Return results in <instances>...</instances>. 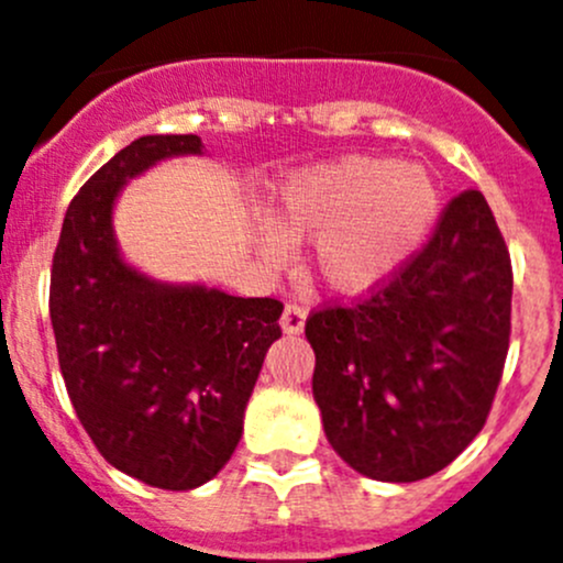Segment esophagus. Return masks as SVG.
<instances>
[{
  "instance_id": "esophagus-1",
  "label": "esophagus",
  "mask_w": 563,
  "mask_h": 563,
  "mask_svg": "<svg viewBox=\"0 0 563 563\" xmlns=\"http://www.w3.org/2000/svg\"><path fill=\"white\" fill-rule=\"evenodd\" d=\"M306 317H308L306 308L297 306V302H288V306L283 308V317H280L283 333H288V335L302 333V328H306Z\"/></svg>"
}]
</instances>
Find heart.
<instances>
[{"mask_svg": "<svg viewBox=\"0 0 563 563\" xmlns=\"http://www.w3.org/2000/svg\"><path fill=\"white\" fill-rule=\"evenodd\" d=\"M441 194L419 163L341 157L294 172L257 224V250L283 261L289 239L313 241V266L339 294H366L411 261L439 217Z\"/></svg>", "mask_w": 563, "mask_h": 563, "instance_id": "obj_1", "label": "heart"}]
</instances>
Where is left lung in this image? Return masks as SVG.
<instances>
[{
    "instance_id": "1",
    "label": "left lung",
    "mask_w": 563,
    "mask_h": 563,
    "mask_svg": "<svg viewBox=\"0 0 563 563\" xmlns=\"http://www.w3.org/2000/svg\"><path fill=\"white\" fill-rule=\"evenodd\" d=\"M511 291L492 208L464 191L391 283L311 313L313 400L341 461L372 481L413 483L459 459L500 386Z\"/></svg>"
}]
</instances>
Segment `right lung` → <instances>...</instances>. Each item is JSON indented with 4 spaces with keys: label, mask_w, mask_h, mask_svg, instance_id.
Wrapping results in <instances>:
<instances>
[{
    "label": "right lung",
    "mask_w": 563,
    "mask_h": 563,
    "mask_svg": "<svg viewBox=\"0 0 563 563\" xmlns=\"http://www.w3.org/2000/svg\"><path fill=\"white\" fill-rule=\"evenodd\" d=\"M202 155L199 135H144L80 188L52 261L49 317L66 391L102 459L188 492L230 461L283 306L128 264L113 230L124 186L161 161Z\"/></svg>",
    "instance_id": "right-lung-1"
}]
</instances>
